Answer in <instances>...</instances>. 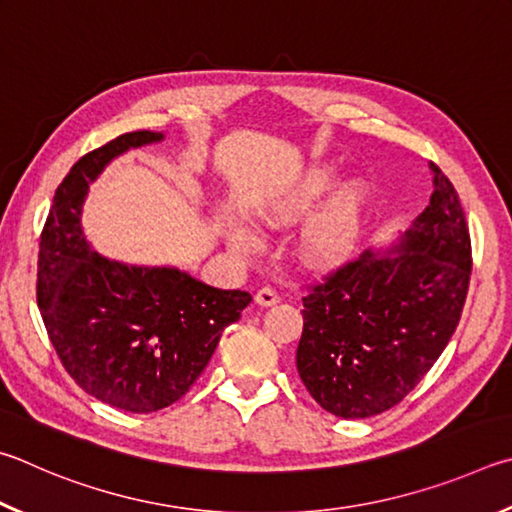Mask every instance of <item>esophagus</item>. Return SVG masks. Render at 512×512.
Segmentation results:
<instances>
[{
	"label": "esophagus",
	"instance_id": "esophagus-1",
	"mask_svg": "<svg viewBox=\"0 0 512 512\" xmlns=\"http://www.w3.org/2000/svg\"><path fill=\"white\" fill-rule=\"evenodd\" d=\"M254 299H256L258 306L270 308V306H276V303H279V294H276L272 288H261L256 292Z\"/></svg>",
	"mask_w": 512,
	"mask_h": 512
}]
</instances>
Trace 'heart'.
Segmentation results:
<instances>
[{"mask_svg": "<svg viewBox=\"0 0 512 512\" xmlns=\"http://www.w3.org/2000/svg\"><path fill=\"white\" fill-rule=\"evenodd\" d=\"M339 177L333 161H315L301 168L294 179L279 191L256 202V215L270 229H288L299 224L318 200ZM369 186L351 177L339 182L327 202L308 218L297 236V254L312 270H337L351 261L362 240L366 209H369ZM229 247L236 254H254L261 240L247 224L229 220L224 229Z\"/></svg>", "mask_w": 512, "mask_h": 512, "instance_id": "b5f03b06", "label": "heart"}]
</instances>
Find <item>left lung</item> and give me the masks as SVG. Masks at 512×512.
<instances>
[{
    "label": "left lung",
    "instance_id": "obj_1",
    "mask_svg": "<svg viewBox=\"0 0 512 512\" xmlns=\"http://www.w3.org/2000/svg\"><path fill=\"white\" fill-rule=\"evenodd\" d=\"M409 229L303 297L297 369L321 407L369 418L407 396L445 351L470 285V233L450 179Z\"/></svg>",
    "mask_w": 512,
    "mask_h": 512
}]
</instances>
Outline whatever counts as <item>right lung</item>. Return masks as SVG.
<instances>
[{
  "label": "right lung",
  "mask_w": 512,
  "mask_h": 512,
  "mask_svg": "<svg viewBox=\"0 0 512 512\" xmlns=\"http://www.w3.org/2000/svg\"><path fill=\"white\" fill-rule=\"evenodd\" d=\"M164 139L128 132L78 159L53 195L40 242L38 306L60 362L89 396L132 414L182 398L251 301L173 265L101 256L87 240L89 186L116 157Z\"/></svg>",
  "instance_id": "right-lung-1"
}]
</instances>
